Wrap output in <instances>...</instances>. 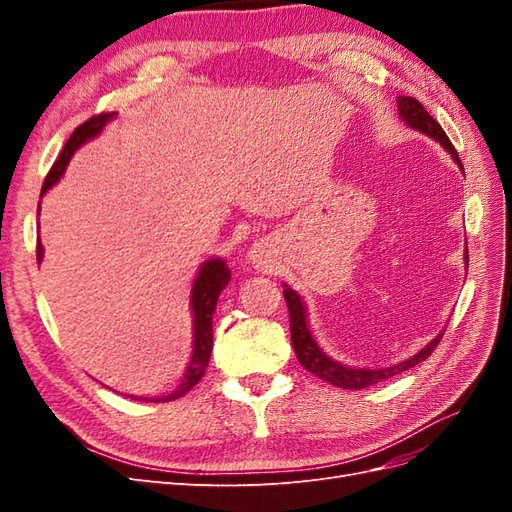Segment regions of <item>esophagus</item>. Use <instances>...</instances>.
I'll return each mask as SVG.
<instances>
[{
  "instance_id": "esophagus-1",
  "label": "esophagus",
  "mask_w": 512,
  "mask_h": 512,
  "mask_svg": "<svg viewBox=\"0 0 512 512\" xmlns=\"http://www.w3.org/2000/svg\"><path fill=\"white\" fill-rule=\"evenodd\" d=\"M252 258H254V262H260V254H258V252H254Z\"/></svg>"
}]
</instances>
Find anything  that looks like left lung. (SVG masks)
I'll list each match as a JSON object with an SVG mask.
<instances>
[{
	"mask_svg": "<svg viewBox=\"0 0 512 512\" xmlns=\"http://www.w3.org/2000/svg\"><path fill=\"white\" fill-rule=\"evenodd\" d=\"M399 115L404 119L410 128L423 132L427 136H431L433 141H438L451 156L455 158L457 164H461L459 156H457V149L453 147V143L448 141L446 132L442 130L440 123L433 119L427 111L425 106L418 102L416 98H408V96H401L399 98ZM466 262H468V250H466ZM284 299L288 305V314H290V339H292V348L294 354H297L299 363L309 371V374L318 376L320 380L329 382L333 386H339V389H367V386H374L382 380H389L401 371H406L418 363H423L425 359H429L431 352L436 350V346L440 344L442 335H438L433 342H429V346H425L421 352L414 354L412 359L404 361V363H397L393 367H384V369H352L346 367L342 363H337L333 359H329L327 354L320 350V346L314 342L312 333L307 329V322H305V307L299 299V294L294 292L292 288H284Z\"/></svg>",
	"mask_w": 512,
	"mask_h": 512,
	"instance_id": "1",
	"label": "left lung"
}]
</instances>
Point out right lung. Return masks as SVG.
I'll list each match as a JSON object with an SVG mask.
<instances>
[{
    "mask_svg": "<svg viewBox=\"0 0 512 512\" xmlns=\"http://www.w3.org/2000/svg\"><path fill=\"white\" fill-rule=\"evenodd\" d=\"M115 113H98L94 117H89L85 123H81L79 128H76L70 138L66 141L64 149H61L59 158L55 160V164L51 166L49 175H46L44 183H42V194L51 188V185L64 175L66 164L72 158V153L79 149L85 141L89 138H94L108 119H113ZM38 213H40V205H38ZM36 258L38 262L42 260V243L38 237L36 243ZM230 280V269L224 265V260L215 258L209 260L200 269L194 288H192V312H194V354H192V361L185 369V374L179 382L177 389L164 395V397H156V399H149V397H132L138 401H175L179 397H183L185 393H190L194 386L200 382V378L205 376V369L209 365L211 359V350H213V314H215V305H218V297L220 292L226 288Z\"/></svg>",
    "mask_w": 512,
    "mask_h": 512,
    "instance_id": "1",
    "label": "right lung"
}]
</instances>
